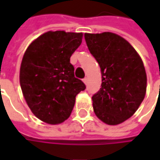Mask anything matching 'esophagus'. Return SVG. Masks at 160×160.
<instances>
[{
    "mask_svg": "<svg viewBox=\"0 0 160 160\" xmlns=\"http://www.w3.org/2000/svg\"><path fill=\"white\" fill-rule=\"evenodd\" d=\"M87 81H88V79H87V77H85V78L83 79V82L86 84V85H87Z\"/></svg>",
    "mask_w": 160,
    "mask_h": 160,
    "instance_id": "esophagus-1",
    "label": "esophagus"
}]
</instances>
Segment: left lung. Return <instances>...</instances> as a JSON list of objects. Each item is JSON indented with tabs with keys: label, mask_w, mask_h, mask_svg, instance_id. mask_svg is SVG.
<instances>
[{
	"label": "left lung",
	"mask_w": 160,
	"mask_h": 160,
	"mask_svg": "<svg viewBox=\"0 0 160 160\" xmlns=\"http://www.w3.org/2000/svg\"><path fill=\"white\" fill-rule=\"evenodd\" d=\"M85 39L102 74L101 88L92 97L94 112L104 123H122L134 114L146 95L147 73L142 60L118 34L85 33Z\"/></svg>",
	"instance_id": "8db88e82"
}]
</instances>
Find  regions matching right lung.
<instances>
[{
  "mask_svg": "<svg viewBox=\"0 0 160 160\" xmlns=\"http://www.w3.org/2000/svg\"><path fill=\"white\" fill-rule=\"evenodd\" d=\"M81 32H47L33 41L23 56L19 82L23 95L37 118L49 124L69 118L75 97L86 89L74 77L70 57L82 42Z\"/></svg>",
  "mask_w": 160,
  "mask_h": 160,
  "instance_id": "add662e5",
  "label": "right lung"
}]
</instances>
